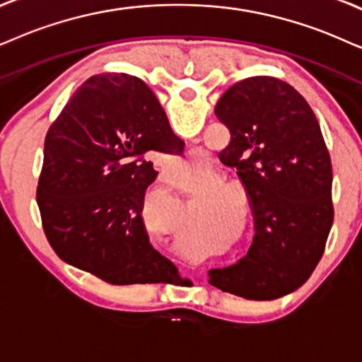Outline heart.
I'll return each instance as SVG.
<instances>
[{
	"label": "heart",
	"mask_w": 362,
	"mask_h": 362,
	"mask_svg": "<svg viewBox=\"0 0 362 362\" xmlns=\"http://www.w3.org/2000/svg\"><path fill=\"white\" fill-rule=\"evenodd\" d=\"M197 172H199V153H194V155H190L189 158H185L184 162L178 163L177 168H175V173H173V175H175L178 180H180V184H189L192 178L195 177ZM222 184H223L222 178L217 175V177L212 178V182H210V187H212V189H217V187H222Z\"/></svg>",
	"instance_id": "b5f03b06"
}]
</instances>
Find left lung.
Here are the masks:
<instances>
[{
    "instance_id": "left-lung-1",
    "label": "left lung",
    "mask_w": 362,
    "mask_h": 362,
    "mask_svg": "<svg viewBox=\"0 0 362 362\" xmlns=\"http://www.w3.org/2000/svg\"><path fill=\"white\" fill-rule=\"evenodd\" d=\"M215 115L230 132L221 160L239 170L255 234L244 257L210 269L209 284L255 300L289 294L314 272L334 218L331 157L317 118L274 76L237 81Z\"/></svg>"
}]
</instances>
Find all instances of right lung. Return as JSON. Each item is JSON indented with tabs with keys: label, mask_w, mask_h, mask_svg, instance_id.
Returning <instances> with one entry per match:
<instances>
[{
	"label": "right lung",
	"mask_w": 362,
	"mask_h": 362,
	"mask_svg": "<svg viewBox=\"0 0 362 362\" xmlns=\"http://www.w3.org/2000/svg\"><path fill=\"white\" fill-rule=\"evenodd\" d=\"M182 145L140 78L100 73L86 80L49 127L36 190L58 257L113 286L178 274L150 244L141 210L158 173L152 153H177Z\"/></svg>",
	"instance_id": "1"
}]
</instances>
